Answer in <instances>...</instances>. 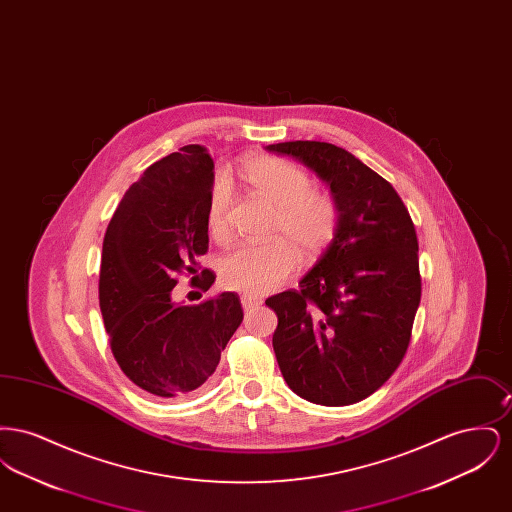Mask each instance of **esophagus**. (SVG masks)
Returning <instances> with one entry per match:
<instances>
[{"label": "esophagus", "instance_id": "34e87169", "mask_svg": "<svg viewBox=\"0 0 512 512\" xmlns=\"http://www.w3.org/2000/svg\"><path fill=\"white\" fill-rule=\"evenodd\" d=\"M261 303H263V299L257 297V295H249V293L242 295V305H244L245 311H249V309H253V307H257Z\"/></svg>", "mask_w": 512, "mask_h": 512}]
</instances>
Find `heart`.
Wrapping results in <instances>:
<instances>
[{
	"instance_id": "heart-1",
	"label": "heart",
	"mask_w": 512,
	"mask_h": 512,
	"mask_svg": "<svg viewBox=\"0 0 512 512\" xmlns=\"http://www.w3.org/2000/svg\"><path fill=\"white\" fill-rule=\"evenodd\" d=\"M242 178L253 194L276 207L272 232L284 238L238 247L222 261L220 278L230 290L261 295L280 286L299 265L297 247L305 257H315L330 245L340 211L330 195L313 192L307 172L292 163L249 157L242 165ZM230 209L232 186L226 176H219L209 195L207 226L220 244L230 238Z\"/></svg>"
}]
</instances>
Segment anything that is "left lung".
Wrapping results in <instances>:
<instances>
[{"label": "left lung", "instance_id": "1", "mask_svg": "<svg viewBox=\"0 0 512 512\" xmlns=\"http://www.w3.org/2000/svg\"><path fill=\"white\" fill-rule=\"evenodd\" d=\"M267 151L303 163L328 184L340 222L299 290L268 297L278 315L272 347L299 397L341 407L378 390L401 363L420 303L413 220L388 180L326 142Z\"/></svg>", "mask_w": 512, "mask_h": 512}]
</instances>
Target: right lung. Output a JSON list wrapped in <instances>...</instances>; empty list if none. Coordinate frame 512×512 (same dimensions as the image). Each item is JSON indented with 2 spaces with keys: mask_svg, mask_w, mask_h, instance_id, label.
Returning a JSON list of instances; mask_svg holds the SVG:
<instances>
[{
  "mask_svg": "<svg viewBox=\"0 0 512 512\" xmlns=\"http://www.w3.org/2000/svg\"><path fill=\"white\" fill-rule=\"evenodd\" d=\"M215 163L203 146L159 159L126 190L103 238L99 309L122 372L155 397H184L209 382L220 351L244 320L238 293L199 305L172 301L180 272L209 290L211 270L197 278L207 253V207Z\"/></svg>",
  "mask_w": 512,
  "mask_h": 512,
  "instance_id": "1",
  "label": "right lung"
}]
</instances>
